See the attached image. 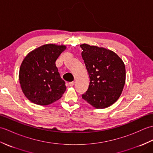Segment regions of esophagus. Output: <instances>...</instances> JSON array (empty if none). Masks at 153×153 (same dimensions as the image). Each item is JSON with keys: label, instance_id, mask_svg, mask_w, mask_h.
I'll return each mask as SVG.
<instances>
[{"label": "esophagus", "instance_id": "1", "mask_svg": "<svg viewBox=\"0 0 153 153\" xmlns=\"http://www.w3.org/2000/svg\"><path fill=\"white\" fill-rule=\"evenodd\" d=\"M74 83H75V82H70V83H69V85H70V87H72V86H74Z\"/></svg>", "mask_w": 153, "mask_h": 153}]
</instances>
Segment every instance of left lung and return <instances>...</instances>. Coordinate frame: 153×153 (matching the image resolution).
Instances as JSON below:
<instances>
[{
	"mask_svg": "<svg viewBox=\"0 0 153 153\" xmlns=\"http://www.w3.org/2000/svg\"><path fill=\"white\" fill-rule=\"evenodd\" d=\"M80 47L90 80L82 98L97 108L108 107L122 92L126 82L125 65L113 51L87 44Z\"/></svg>",
	"mask_w": 153,
	"mask_h": 153,
	"instance_id": "left-lung-1",
	"label": "left lung"
}]
</instances>
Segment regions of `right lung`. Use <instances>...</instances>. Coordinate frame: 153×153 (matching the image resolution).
<instances>
[{
  "instance_id": "1",
  "label": "right lung",
  "mask_w": 153,
  "mask_h": 153,
  "mask_svg": "<svg viewBox=\"0 0 153 153\" xmlns=\"http://www.w3.org/2000/svg\"><path fill=\"white\" fill-rule=\"evenodd\" d=\"M64 45H45L29 53L21 64L19 79L23 93L31 102L48 105L61 98L66 90L56 66L66 49Z\"/></svg>"
}]
</instances>
